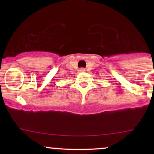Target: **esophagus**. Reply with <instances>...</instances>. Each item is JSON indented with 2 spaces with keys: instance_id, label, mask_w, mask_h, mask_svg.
Here are the masks:
<instances>
[{
  "instance_id": "obj_1",
  "label": "esophagus",
  "mask_w": 154,
  "mask_h": 154,
  "mask_svg": "<svg viewBox=\"0 0 154 154\" xmlns=\"http://www.w3.org/2000/svg\"><path fill=\"white\" fill-rule=\"evenodd\" d=\"M79 71H80V72H85V69L84 68H81L80 69H79Z\"/></svg>"
}]
</instances>
